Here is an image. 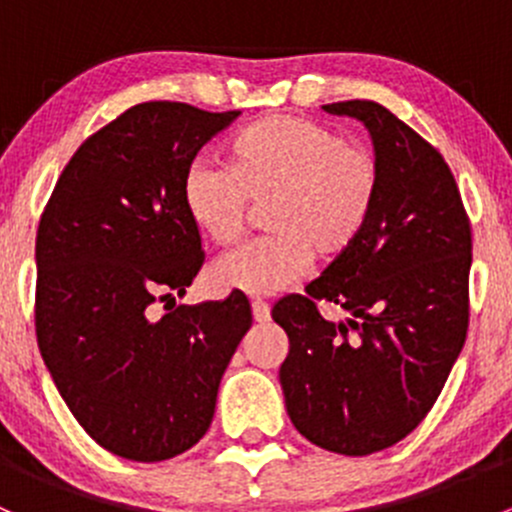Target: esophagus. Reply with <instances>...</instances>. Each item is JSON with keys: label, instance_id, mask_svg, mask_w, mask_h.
<instances>
[{"label": "esophagus", "instance_id": "obj_1", "mask_svg": "<svg viewBox=\"0 0 512 512\" xmlns=\"http://www.w3.org/2000/svg\"><path fill=\"white\" fill-rule=\"evenodd\" d=\"M252 319H255L257 324L270 322V304L262 302V299H255V302H252Z\"/></svg>", "mask_w": 512, "mask_h": 512}]
</instances>
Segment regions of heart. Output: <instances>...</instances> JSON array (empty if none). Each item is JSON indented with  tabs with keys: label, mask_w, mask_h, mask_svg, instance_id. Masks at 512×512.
<instances>
[{
	"label": "heart",
	"mask_w": 512,
	"mask_h": 512,
	"mask_svg": "<svg viewBox=\"0 0 512 512\" xmlns=\"http://www.w3.org/2000/svg\"><path fill=\"white\" fill-rule=\"evenodd\" d=\"M374 153L337 128L304 116H267L227 146V165L195 160L183 175V208L213 245L242 235L250 203L267 205L272 235L218 257L210 282L245 294H275L309 270L314 252L337 257L359 240L379 198Z\"/></svg>",
	"instance_id": "b5f03b06"
}]
</instances>
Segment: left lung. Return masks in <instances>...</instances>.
<instances>
[{"instance_id":"8db88e82","label":"left lung","mask_w":512,"mask_h":512,"mask_svg":"<svg viewBox=\"0 0 512 512\" xmlns=\"http://www.w3.org/2000/svg\"><path fill=\"white\" fill-rule=\"evenodd\" d=\"M369 131L381 185L359 240L272 319L289 337L280 384L314 446L369 456L409 436L436 404L468 332L471 223L441 153L374 101L322 106ZM350 312L329 323L316 299Z\"/></svg>"}]
</instances>
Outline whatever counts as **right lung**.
Instances as JSON below:
<instances>
[{"instance_id": "add662e5", "label": "right lung", "mask_w": 512, "mask_h": 512, "mask_svg": "<svg viewBox=\"0 0 512 512\" xmlns=\"http://www.w3.org/2000/svg\"><path fill=\"white\" fill-rule=\"evenodd\" d=\"M240 111L148 101L103 126L61 173L36 235V342L84 431L116 456L168 461L210 428L250 302L178 304L203 267L183 175ZM173 298L158 320L150 304Z\"/></svg>"}]
</instances>
